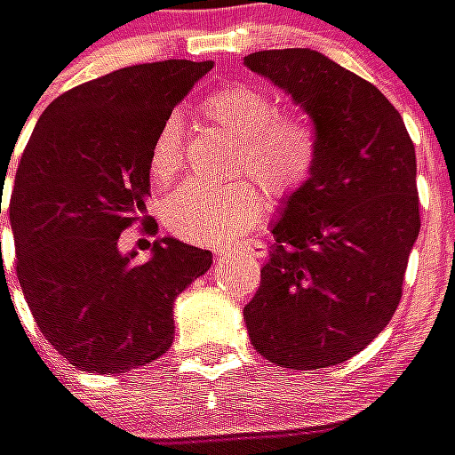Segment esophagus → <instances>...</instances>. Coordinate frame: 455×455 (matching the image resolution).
<instances>
[{"label": "esophagus", "mask_w": 455, "mask_h": 455, "mask_svg": "<svg viewBox=\"0 0 455 455\" xmlns=\"http://www.w3.org/2000/svg\"><path fill=\"white\" fill-rule=\"evenodd\" d=\"M243 255H251V258H267V245L262 241H248L243 248H238ZM228 251H219L217 255H227Z\"/></svg>", "instance_id": "1"}]
</instances>
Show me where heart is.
Returning <instances> with one entry per match:
<instances>
[{
    "mask_svg": "<svg viewBox=\"0 0 455 455\" xmlns=\"http://www.w3.org/2000/svg\"><path fill=\"white\" fill-rule=\"evenodd\" d=\"M202 110L241 140L236 168L258 180L272 200H289L311 183L318 166V137L306 117L277 110L275 100L251 84L221 86L207 96ZM180 142L183 123L168 116L149 149V173L156 183H168L178 173ZM257 184L248 178L227 185L185 183L164 202V221L190 243L236 241L265 212V195Z\"/></svg>",
    "mask_w": 455,
    "mask_h": 455,
    "instance_id": "obj_1",
    "label": "heart"
}]
</instances>
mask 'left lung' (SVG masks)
Here are the masks:
<instances>
[{"label":"left lung","instance_id":"obj_1","mask_svg":"<svg viewBox=\"0 0 455 455\" xmlns=\"http://www.w3.org/2000/svg\"><path fill=\"white\" fill-rule=\"evenodd\" d=\"M245 67L304 108L318 137L311 183L284 200L260 289L243 308L253 347L284 369L347 362L386 328L419 234L415 144L381 91L308 48Z\"/></svg>","mask_w":455,"mask_h":455}]
</instances>
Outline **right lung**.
I'll return each mask as SVG.
<instances>
[{
    "label": "right lung",
    "instance_id": "add662e5",
    "mask_svg": "<svg viewBox=\"0 0 455 455\" xmlns=\"http://www.w3.org/2000/svg\"><path fill=\"white\" fill-rule=\"evenodd\" d=\"M210 69L164 60L74 86L45 108L23 149L9 200L16 277L40 332L82 371L159 359L173 342L176 296L210 270V251L176 238L154 241L149 260L117 248L137 221L156 234L154 219L143 221L151 142Z\"/></svg>",
    "mask_w": 455,
    "mask_h": 455
}]
</instances>
